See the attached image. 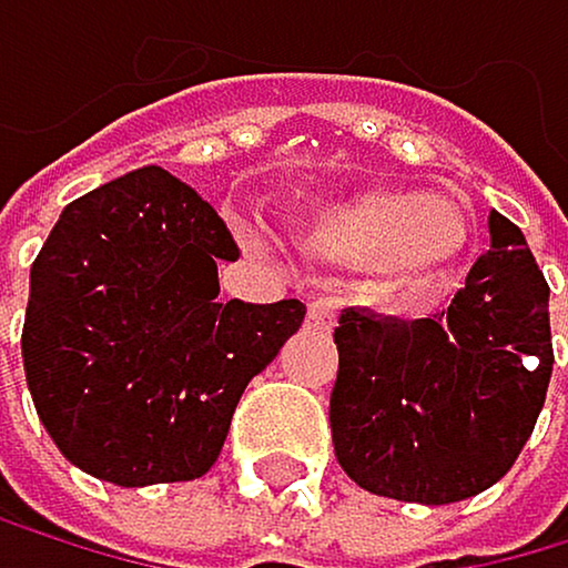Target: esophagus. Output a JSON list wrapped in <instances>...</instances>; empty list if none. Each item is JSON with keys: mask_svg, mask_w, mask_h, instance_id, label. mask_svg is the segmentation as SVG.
I'll return each instance as SVG.
<instances>
[{"mask_svg": "<svg viewBox=\"0 0 568 568\" xmlns=\"http://www.w3.org/2000/svg\"><path fill=\"white\" fill-rule=\"evenodd\" d=\"M331 323H334V305L331 302H313V305H308V327L331 331Z\"/></svg>", "mask_w": 568, "mask_h": 568, "instance_id": "1", "label": "esophagus"}]
</instances>
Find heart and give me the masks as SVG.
I'll list each match as a JSON object with an SVG mask.
<instances>
[{"label": "heart", "instance_id": "obj_1", "mask_svg": "<svg viewBox=\"0 0 568 568\" xmlns=\"http://www.w3.org/2000/svg\"><path fill=\"white\" fill-rule=\"evenodd\" d=\"M298 245L323 263L369 270L398 305L427 302L469 245V216L448 195L366 187L313 202L298 216Z\"/></svg>", "mask_w": 568, "mask_h": 568}]
</instances>
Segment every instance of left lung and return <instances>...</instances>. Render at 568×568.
Listing matches in <instances>:
<instances>
[{"label": "left lung", "instance_id": "left-lung-1", "mask_svg": "<svg viewBox=\"0 0 568 568\" xmlns=\"http://www.w3.org/2000/svg\"><path fill=\"white\" fill-rule=\"evenodd\" d=\"M490 248L434 320L345 308L331 395L334 455L369 495L452 505L498 484L545 408L548 281L527 237L487 216Z\"/></svg>", "mask_w": 568, "mask_h": 568}]
</instances>
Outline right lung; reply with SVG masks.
<instances>
[{
  "instance_id": "right-lung-1",
  "label": "right lung",
  "mask_w": 568,
  "mask_h": 568,
  "mask_svg": "<svg viewBox=\"0 0 568 568\" xmlns=\"http://www.w3.org/2000/svg\"><path fill=\"white\" fill-rule=\"evenodd\" d=\"M227 223L163 166L73 199L31 266L23 373L67 463L116 487L195 480L305 305L220 302Z\"/></svg>"
}]
</instances>
